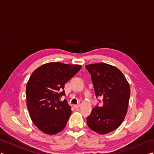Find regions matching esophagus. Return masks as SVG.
<instances>
[{"mask_svg": "<svg viewBox=\"0 0 154 154\" xmlns=\"http://www.w3.org/2000/svg\"><path fill=\"white\" fill-rule=\"evenodd\" d=\"M81 106V104H78V105H74V107L75 108V109H77V108H79Z\"/></svg>", "mask_w": 154, "mask_h": 154, "instance_id": "esophagus-1", "label": "esophagus"}]
</instances>
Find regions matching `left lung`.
<instances>
[{"label": "left lung", "mask_w": 154, "mask_h": 154, "mask_svg": "<svg viewBox=\"0 0 154 154\" xmlns=\"http://www.w3.org/2000/svg\"><path fill=\"white\" fill-rule=\"evenodd\" d=\"M86 68L91 75L96 97L103 98V106H96L86 118L87 125L99 134L110 133L119 127L127 113L129 83L115 66L97 63L86 66Z\"/></svg>", "instance_id": "8db88e82"}]
</instances>
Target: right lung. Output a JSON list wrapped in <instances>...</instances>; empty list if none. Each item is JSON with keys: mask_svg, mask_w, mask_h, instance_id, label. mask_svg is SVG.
<instances>
[{"mask_svg": "<svg viewBox=\"0 0 154 154\" xmlns=\"http://www.w3.org/2000/svg\"><path fill=\"white\" fill-rule=\"evenodd\" d=\"M81 68L80 65L50 62L31 75L26 87V104L33 123L42 131L54 135L65 128L72 114L66 100L64 85Z\"/></svg>", "mask_w": 154, "mask_h": 154, "instance_id": "1", "label": "right lung"}]
</instances>
